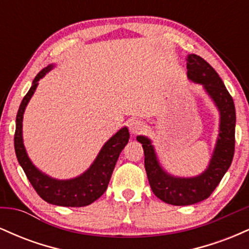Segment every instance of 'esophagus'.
<instances>
[{
  "instance_id": "obj_1",
  "label": "esophagus",
  "mask_w": 249,
  "mask_h": 249,
  "mask_svg": "<svg viewBox=\"0 0 249 249\" xmlns=\"http://www.w3.org/2000/svg\"><path fill=\"white\" fill-rule=\"evenodd\" d=\"M145 125L142 124V122L141 121H137V119H133V121H130L128 122V128H130V132L134 134H139L141 132H142V130H144Z\"/></svg>"
}]
</instances>
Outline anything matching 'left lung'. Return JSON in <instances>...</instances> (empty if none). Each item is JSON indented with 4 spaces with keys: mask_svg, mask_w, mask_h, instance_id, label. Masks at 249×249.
<instances>
[{
    "mask_svg": "<svg viewBox=\"0 0 249 249\" xmlns=\"http://www.w3.org/2000/svg\"><path fill=\"white\" fill-rule=\"evenodd\" d=\"M187 77L201 84L220 115L219 134L206 170L199 176L184 178L170 174L162 168L150 138L138 136L145 154V170L152 192L157 198L174 206H186L207 199L221 181L232 164L235 146V107L216 71L198 55L187 56Z\"/></svg>",
    "mask_w": 249,
    "mask_h": 249,
    "instance_id": "left-lung-1",
    "label": "left lung"
}]
</instances>
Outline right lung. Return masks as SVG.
I'll return each instance as SVG.
<instances>
[{
  "label": "right lung",
  "instance_id": "1",
  "mask_svg": "<svg viewBox=\"0 0 249 249\" xmlns=\"http://www.w3.org/2000/svg\"><path fill=\"white\" fill-rule=\"evenodd\" d=\"M55 67L49 64L47 68L39 71L33 81L30 90L24 96L19 105L16 116V131L14 137V145L17 160L23 168L25 176L29 179L30 184L35 188L41 198L49 204L64 207H83L92 204L103 193L107 191L108 181L112 176L113 168L118 160V157L125 145L128 142L130 133L126 126L122 127L118 132L113 134L108 141L103 145L98 156L93 160L91 166L81 176L71 179L51 178L48 174L39 171L30 158L28 157L23 144V115L28 103L31 99L38 85V81L47 75Z\"/></svg>",
  "mask_w": 249,
  "mask_h": 249
}]
</instances>
